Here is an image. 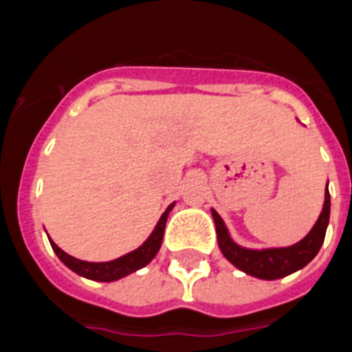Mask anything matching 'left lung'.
<instances>
[{"label":"left lung","instance_id":"obj_1","mask_svg":"<svg viewBox=\"0 0 352 352\" xmlns=\"http://www.w3.org/2000/svg\"><path fill=\"white\" fill-rule=\"evenodd\" d=\"M329 214L331 196L329 188L326 187L320 216L304 239L292 246H283V248H246V246L235 243L223 217L212 208V217L216 223L217 245H219L221 254L225 255V259L234 264L237 270H241L243 274L263 278V280H277V278L287 277L311 263L316 254L320 252L324 239H326Z\"/></svg>","mask_w":352,"mask_h":352}]
</instances>
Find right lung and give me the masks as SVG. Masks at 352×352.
<instances>
[{"label": "right lung", "mask_w": 352, "mask_h": 352, "mask_svg": "<svg viewBox=\"0 0 352 352\" xmlns=\"http://www.w3.org/2000/svg\"><path fill=\"white\" fill-rule=\"evenodd\" d=\"M174 205L176 203H170L169 207H167V210L162 214V217L156 223L155 230L151 232L149 237L138 248L129 252V254L122 255L118 259L107 261V263H88V261L75 259V257L68 255L65 250H60L52 239L50 245L54 248L55 255L60 259V263H65V266H68L72 272H75L80 277L89 278V280H97V283H115L118 278H124L127 275L135 274L136 270L145 268L151 261L155 259L156 254L160 252V246H162V241H164L165 223H167L169 212L173 210Z\"/></svg>", "instance_id": "add662e5"}]
</instances>
